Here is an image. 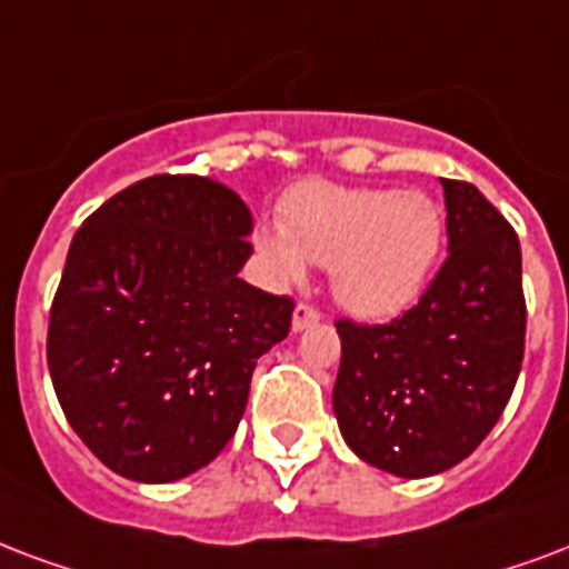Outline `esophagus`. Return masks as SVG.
<instances>
[{
    "label": "esophagus",
    "mask_w": 569,
    "mask_h": 569,
    "mask_svg": "<svg viewBox=\"0 0 569 569\" xmlns=\"http://www.w3.org/2000/svg\"><path fill=\"white\" fill-rule=\"evenodd\" d=\"M316 322H319V310H316V307H310V303H298V307L292 310V331L295 333L307 331V328Z\"/></svg>",
    "instance_id": "esophagus-1"
}]
</instances>
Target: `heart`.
I'll use <instances>...</instances> for the list:
<instances>
[{
  "label": "heart",
  "instance_id": "1",
  "mask_svg": "<svg viewBox=\"0 0 569 569\" xmlns=\"http://www.w3.org/2000/svg\"><path fill=\"white\" fill-rule=\"evenodd\" d=\"M445 244V217L420 190L307 181L283 199L280 229H259L256 250L280 277L303 259L331 268L333 301L363 322H388L427 289Z\"/></svg>",
  "mask_w": 569,
  "mask_h": 569
}]
</instances>
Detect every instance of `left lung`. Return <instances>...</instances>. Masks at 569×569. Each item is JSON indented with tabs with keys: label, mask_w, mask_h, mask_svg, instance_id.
I'll return each instance as SVG.
<instances>
[{
	"label": "left lung",
	"mask_w": 569,
	"mask_h": 569,
	"mask_svg": "<svg viewBox=\"0 0 569 569\" xmlns=\"http://www.w3.org/2000/svg\"><path fill=\"white\" fill-rule=\"evenodd\" d=\"M441 188L448 259L418 307L390 325L337 322L342 439L409 480L448 471L487 439L526 352L519 238L475 184Z\"/></svg>",
	"instance_id": "obj_1"
}]
</instances>
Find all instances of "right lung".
Listing matches in <instances>:
<instances>
[{"label": "right lung", "mask_w": 569, "mask_h": 569, "mask_svg": "<svg viewBox=\"0 0 569 569\" xmlns=\"http://www.w3.org/2000/svg\"><path fill=\"white\" fill-rule=\"evenodd\" d=\"M253 214L202 176H151L71 241L47 367L73 432L116 475L172 483L227 448L292 301L244 283Z\"/></svg>", "instance_id": "1"}]
</instances>
